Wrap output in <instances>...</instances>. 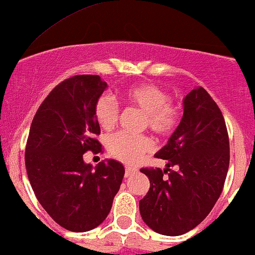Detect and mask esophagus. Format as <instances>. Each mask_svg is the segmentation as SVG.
I'll return each instance as SVG.
<instances>
[{
	"label": "esophagus",
	"instance_id": "obj_1",
	"mask_svg": "<svg viewBox=\"0 0 255 255\" xmlns=\"http://www.w3.org/2000/svg\"><path fill=\"white\" fill-rule=\"evenodd\" d=\"M136 169L135 168H131V166H125V177L131 176L132 174H135Z\"/></svg>",
	"mask_w": 255,
	"mask_h": 255
}]
</instances>
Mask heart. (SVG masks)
<instances>
[{
    "label": "heart",
    "instance_id": "heart-1",
    "mask_svg": "<svg viewBox=\"0 0 255 255\" xmlns=\"http://www.w3.org/2000/svg\"><path fill=\"white\" fill-rule=\"evenodd\" d=\"M128 105L144 114L143 127L148 128L161 137H169L181 123V106L171 101L168 91L155 84L144 83L132 85L123 92ZM94 114L98 125L111 130L119 120L120 109L111 95H102L95 103ZM108 152L112 157L128 164H135L146 153L152 150V141L147 136H131L117 132L108 138Z\"/></svg>",
    "mask_w": 255,
    "mask_h": 255
}]
</instances>
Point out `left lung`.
<instances>
[{
	"instance_id": "left-lung-1",
	"label": "left lung",
	"mask_w": 255,
	"mask_h": 255,
	"mask_svg": "<svg viewBox=\"0 0 255 255\" xmlns=\"http://www.w3.org/2000/svg\"><path fill=\"white\" fill-rule=\"evenodd\" d=\"M155 157L168 160V168L139 170L150 183L139 201V213L153 231L179 236L207 218L223 192L229 170L225 119L203 87L186 96L181 123Z\"/></svg>"
}]
</instances>
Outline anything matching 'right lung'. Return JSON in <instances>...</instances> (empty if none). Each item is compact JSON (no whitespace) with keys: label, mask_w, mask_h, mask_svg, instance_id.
<instances>
[{"label":"right lung","mask_w":255,"mask_h":255,"mask_svg":"<svg viewBox=\"0 0 255 255\" xmlns=\"http://www.w3.org/2000/svg\"><path fill=\"white\" fill-rule=\"evenodd\" d=\"M107 83L98 75H75L59 83L37 109L25 147L30 185L47 214L74 232L97 227L111 212L125 169L117 160L95 170L84 153L103 152L95 103Z\"/></svg>","instance_id":"right-lung-1"}]
</instances>
